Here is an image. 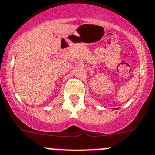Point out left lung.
I'll return each mask as SVG.
<instances>
[{"label": "left lung", "mask_w": 155, "mask_h": 155, "mask_svg": "<svg viewBox=\"0 0 155 155\" xmlns=\"http://www.w3.org/2000/svg\"><path fill=\"white\" fill-rule=\"evenodd\" d=\"M117 109H118V108H117Z\"/></svg>", "instance_id": "8db88e82"}]
</instances>
